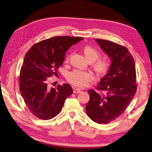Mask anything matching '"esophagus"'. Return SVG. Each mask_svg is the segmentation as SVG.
<instances>
[{"label":"esophagus","instance_id":"34e87169","mask_svg":"<svg viewBox=\"0 0 152 152\" xmlns=\"http://www.w3.org/2000/svg\"><path fill=\"white\" fill-rule=\"evenodd\" d=\"M81 90L80 89H78V88H74V94H79L81 92Z\"/></svg>","mask_w":152,"mask_h":152}]
</instances>
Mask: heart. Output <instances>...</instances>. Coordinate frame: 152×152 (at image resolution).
Returning a JSON list of instances; mask_svg holds the SVG:
<instances>
[{"mask_svg": "<svg viewBox=\"0 0 152 152\" xmlns=\"http://www.w3.org/2000/svg\"><path fill=\"white\" fill-rule=\"evenodd\" d=\"M86 59L90 62H93V67L98 74H103L108 70L110 66V62L106 58H99L100 52L96 47L86 45L82 48ZM68 61V57L66 61ZM94 79V76L91 72L74 70L68 74L67 80L73 86L78 88H84L88 86Z\"/></svg>", "mask_w": 152, "mask_h": 152, "instance_id": "heart-1", "label": "heart"}]
</instances>
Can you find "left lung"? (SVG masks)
<instances>
[{
    "instance_id": "left-lung-1",
    "label": "left lung",
    "mask_w": 152,
    "mask_h": 152,
    "mask_svg": "<svg viewBox=\"0 0 152 152\" xmlns=\"http://www.w3.org/2000/svg\"><path fill=\"white\" fill-rule=\"evenodd\" d=\"M96 41L112 62L108 73L96 87L99 92L92 89L88 91L90 101L86 110L95 123L107 124L123 114L134 96L137 89L136 66L126 47L108 40Z\"/></svg>"
}]
</instances>
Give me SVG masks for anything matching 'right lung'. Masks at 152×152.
I'll return each instance as SVG.
<instances>
[{
  "instance_id": "add662e5",
  "label": "right lung",
  "mask_w": 152,
  "mask_h": 152,
  "mask_svg": "<svg viewBox=\"0 0 152 152\" xmlns=\"http://www.w3.org/2000/svg\"><path fill=\"white\" fill-rule=\"evenodd\" d=\"M81 37L56 36L34 45L25 55L20 73V90L26 105L35 117L49 120L56 117L73 90L68 84L48 86L49 77L57 75L66 50Z\"/></svg>"
}]
</instances>
